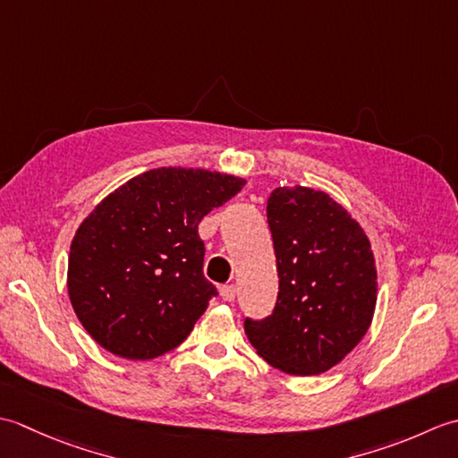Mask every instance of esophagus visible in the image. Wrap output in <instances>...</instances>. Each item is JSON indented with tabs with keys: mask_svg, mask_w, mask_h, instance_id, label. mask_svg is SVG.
Segmentation results:
<instances>
[{
	"mask_svg": "<svg viewBox=\"0 0 458 458\" xmlns=\"http://www.w3.org/2000/svg\"><path fill=\"white\" fill-rule=\"evenodd\" d=\"M220 295L224 301H234L236 299V285L230 284V285H224L220 289Z\"/></svg>",
	"mask_w": 458,
	"mask_h": 458,
	"instance_id": "34e87169",
	"label": "esophagus"
}]
</instances>
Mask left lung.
Masks as SVG:
<instances>
[{
	"label": "left lung",
	"instance_id": "1",
	"mask_svg": "<svg viewBox=\"0 0 458 458\" xmlns=\"http://www.w3.org/2000/svg\"><path fill=\"white\" fill-rule=\"evenodd\" d=\"M277 259L274 313L246 318L248 340L291 376L336 366L372 325L377 276L372 246L348 210L309 187H279L267 199Z\"/></svg>",
	"mask_w": 458,
	"mask_h": 458
}]
</instances>
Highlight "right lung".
I'll return each mask as SVG.
<instances>
[{
  "instance_id": "right-lung-1",
  "label": "right lung",
  "mask_w": 458,
  "mask_h": 458,
  "mask_svg": "<svg viewBox=\"0 0 458 458\" xmlns=\"http://www.w3.org/2000/svg\"><path fill=\"white\" fill-rule=\"evenodd\" d=\"M246 181L159 167L110 192L76 230L66 287L96 343L128 360L177 348L218 295L202 274L199 224Z\"/></svg>"
}]
</instances>
